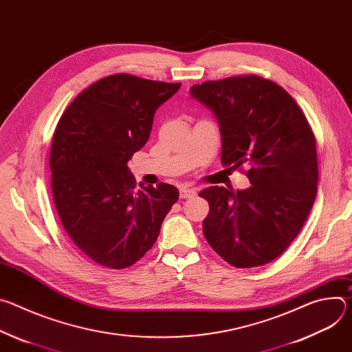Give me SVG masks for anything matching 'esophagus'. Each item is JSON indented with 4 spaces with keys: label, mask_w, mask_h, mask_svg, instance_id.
<instances>
[{
    "label": "esophagus",
    "mask_w": 352,
    "mask_h": 352,
    "mask_svg": "<svg viewBox=\"0 0 352 352\" xmlns=\"http://www.w3.org/2000/svg\"><path fill=\"white\" fill-rule=\"evenodd\" d=\"M196 195V190L192 188H181L179 189V196L182 199H188V197H193Z\"/></svg>",
    "instance_id": "1"
}]
</instances>
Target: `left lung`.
Returning a JSON list of instances; mask_svg holds the SVG:
<instances>
[{"mask_svg": "<svg viewBox=\"0 0 352 352\" xmlns=\"http://www.w3.org/2000/svg\"><path fill=\"white\" fill-rule=\"evenodd\" d=\"M190 96L216 117L221 163L248 164L250 186H209V245L231 266L256 267L280 256L304 227L318 192L315 135L277 83L241 75L193 85Z\"/></svg>", "mask_w": 352, "mask_h": 352, "instance_id": "8db88e82", "label": "left lung"}]
</instances>
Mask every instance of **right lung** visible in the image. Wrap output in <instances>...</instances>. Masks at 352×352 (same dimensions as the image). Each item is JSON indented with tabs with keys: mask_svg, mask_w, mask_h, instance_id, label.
<instances>
[{
	"mask_svg": "<svg viewBox=\"0 0 352 352\" xmlns=\"http://www.w3.org/2000/svg\"><path fill=\"white\" fill-rule=\"evenodd\" d=\"M179 87L111 75L79 93L58 121L50 152L56 209L80 252L104 267L120 270L143 258L178 200L170 184L136 189L126 163Z\"/></svg>",
	"mask_w": 352,
	"mask_h": 352,
	"instance_id": "1",
	"label": "right lung"
}]
</instances>
